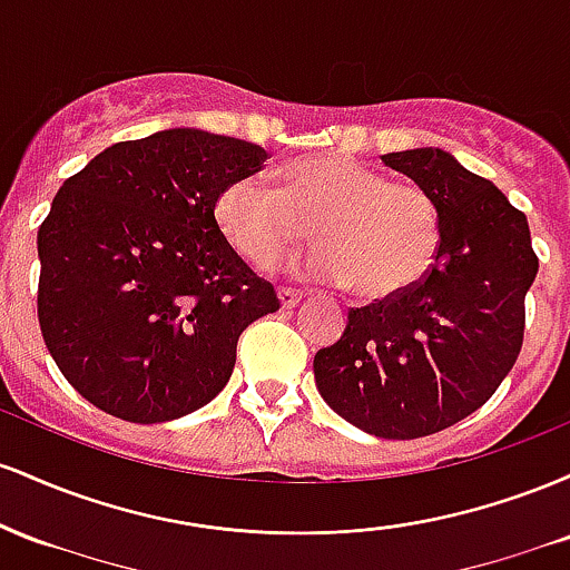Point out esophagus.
I'll list each match as a JSON object with an SVG mask.
<instances>
[{"instance_id": "obj_1", "label": "esophagus", "mask_w": 570, "mask_h": 570, "mask_svg": "<svg viewBox=\"0 0 570 570\" xmlns=\"http://www.w3.org/2000/svg\"><path fill=\"white\" fill-rule=\"evenodd\" d=\"M278 299H281V305L286 307V311H292V307H297L299 299H303V292L292 289V286H281Z\"/></svg>"}]
</instances>
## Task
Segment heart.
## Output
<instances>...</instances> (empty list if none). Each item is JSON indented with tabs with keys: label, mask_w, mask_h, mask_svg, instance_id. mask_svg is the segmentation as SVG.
Wrapping results in <instances>:
<instances>
[{
	"label": "heart",
	"mask_w": 570,
	"mask_h": 570,
	"mask_svg": "<svg viewBox=\"0 0 570 570\" xmlns=\"http://www.w3.org/2000/svg\"><path fill=\"white\" fill-rule=\"evenodd\" d=\"M217 222L240 257L273 267L307 235L324 248L303 273L389 303L429 276L442 244L440 208L421 185L345 158L313 155L281 168V187L263 174L233 179L217 198Z\"/></svg>",
	"instance_id": "obj_1"
}]
</instances>
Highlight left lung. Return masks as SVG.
<instances>
[{
	"instance_id": "left-lung-1",
	"label": "left lung",
	"mask_w": 570,
	"mask_h": 570,
	"mask_svg": "<svg viewBox=\"0 0 570 570\" xmlns=\"http://www.w3.org/2000/svg\"><path fill=\"white\" fill-rule=\"evenodd\" d=\"M434 198L442 244L429 276L389 303L351 307L313 358L318 394L367 434L417 440L480 410L514 367L539 257L525 214L436 147L381 158Z\"/></svg>"
}]
</instances>
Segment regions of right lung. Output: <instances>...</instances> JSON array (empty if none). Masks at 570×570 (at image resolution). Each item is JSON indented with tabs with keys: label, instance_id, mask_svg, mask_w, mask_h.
<instances>
[{
	"label": "right lung",
	"instance_id": "add662e5",
	"mask_svg": "<svg viewBox=\"0 0 570 570\" xmlns=\"http://www.w3.org/2000/svg\"><path fill=\"white\" fill-rule=\"evenodd\" d=\"M265 160L259 144L168 128L112 144L58 189L37 233L39 330L98 410L195 412L230 381L240 332L278 311L214 217L222 189Z\"/></svg>",
	"mask_w": 570,
	"mask_h": 570
}]
</instances>
